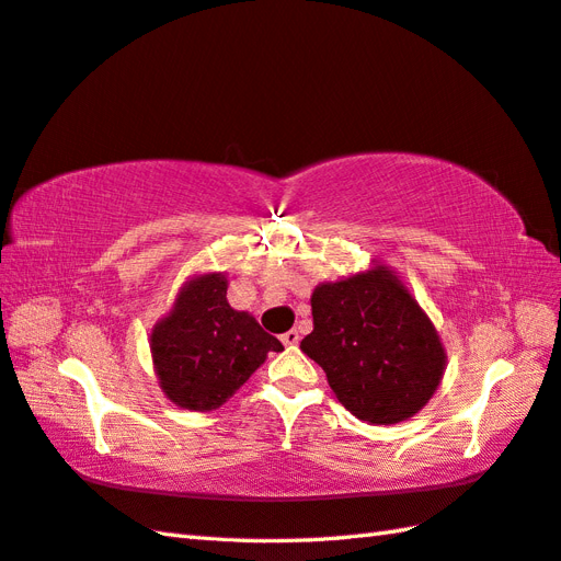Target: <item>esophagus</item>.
Returning <instances> with one entry per match:
<instances>
[{"instance_id":"esophagus-1","label":"esophagus","mask_w":561,"mask_h":561,"mask_svg":"<svg viewBox=\"0 0 561 561\" xmlns=\"http://www.w3.org/2000/svg\"><path fill=\"white\" fill-rule=\"evenodd\" d=\"M298 340H301V334H298V330H289V332L282 334V342H284L286 346H296Z\"/></svg>"}]
</instances>
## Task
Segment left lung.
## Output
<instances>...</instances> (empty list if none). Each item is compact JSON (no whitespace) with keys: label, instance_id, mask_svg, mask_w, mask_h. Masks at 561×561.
I'll return each mask as SVG.
<instances>
[{"label":"left lung","instance_id":"left-lung-1","mask_svg":"<svg viewBox=\"0 0 561 561\" xmlns=\"http://www.w3.org/2000/svg\"><path fill=\"white\" fill-rule=\"evenodd\" d=\"M301 351L328 375L336 399L360 421L389 425L419 413L445 373L433 322L392 270L320 284Z\"/></svg>","mask_w":561,"mask_h":561}]
</instances>
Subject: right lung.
<instances>
[{"label":"right lung","instance_id":"add662e5","mask_svg":"<svg viewBox=\"0 0 561 561\" xmlns=\"http://www.w3.org/2000/svg\"><path fill=\"white\" fill-rule=\"evenodd\" d=\"M249 312L227 304L225 275H203L181 289L172 312L154 324L150 351L160 387L176 407L215 411L282 351Z\"/></svg>","mask_w":561,"mask_h":561}]
</instances>
